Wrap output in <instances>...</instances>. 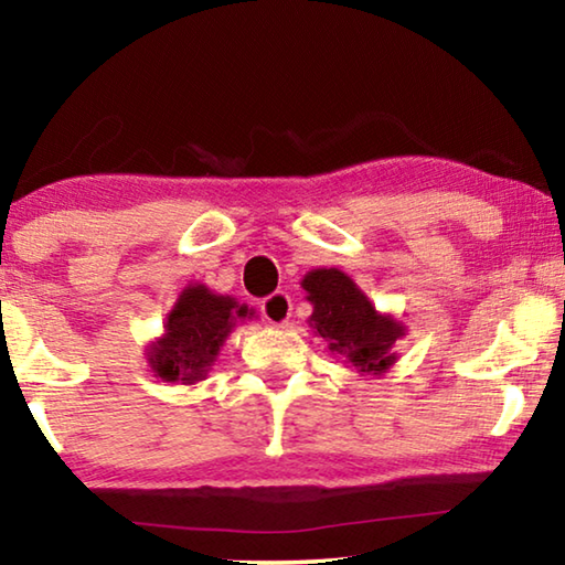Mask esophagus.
<instances>
[{
	"mask_svg": "<svg viewBox=\"0 0 565 565\" xmlns=\"http://www.w3.org/2000/svg\"><path fill=\"white\" fill-rule=\"evenodd\" d=\"M291 309H294V303L289 299V294H284V291H276L269 296V299L262 301L264 319L274 323V327H286L291 319Z\"/></svg>",
	"mask_w": 565,
	"mask_h": 565,
	"instance_id": "1",
	"label": "esophagus"
}]
</instances>
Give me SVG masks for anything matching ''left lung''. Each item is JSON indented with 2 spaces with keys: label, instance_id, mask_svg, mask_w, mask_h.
<instances>
[{
  "label": "left lung",
  "instance_id": "8db88e82",
  "mask_svg": "<svg viewBox=\"0 0 565 565\" xmlns=\"http://www.w3.org/2000/svg\"><path fill=\"white\" fill-rule=\"evenodd\" d=\"M311 303L309 327L327 341L329 351L359 374L381 376L396 363V341L406 327L391 313L376 311L359 284L341 269H311L301 279Z\"/></svg>",
  "mask_w": 565,
  "mask_h": 565
}]
</instances>
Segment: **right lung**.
<instances>
[{
    "mask_svg": "<svg viewBox=\"0 0 565 565\" xmlns=\"http://www.w3.org/2000/svg\"><path fill=\"white\" fill-rule=\"evenodd\" d=\"M254 317V309L234 296L214 294L204 284L181 289L164 321V333L147 347L154 376L169 384H199L209 376L228 333Z\"/></svg>",
    "mask_w": 565,
    "mask_h": 565,
    "instance_id": "1",
    "label": "right lung"
}]
</instances>
